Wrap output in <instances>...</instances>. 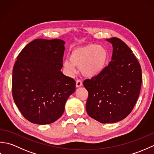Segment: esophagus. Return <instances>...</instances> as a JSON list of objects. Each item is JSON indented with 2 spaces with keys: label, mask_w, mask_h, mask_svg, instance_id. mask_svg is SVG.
Segmentation results:
<instances>
[{
  "label": "esophagus",
  "mask_w": 154,
  "mask_h": 154,
  "mask_svg": "<svg viewBox=\"0 0 154 154\" xmlns=\"http://www.w3.org/2000/svg\"><path fill=\"white\" fill-rule=\"evenodd\" d=\"M82 81H81V80H77L76 81V87H80L82 86Z\"/></svg>",
  "instance_id": "esophagus-1"
}]
</instances>
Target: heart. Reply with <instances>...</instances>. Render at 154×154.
Here are the masks:
<instances>
[{
    "label": "heart",
    "mask_w": 154,
    "mask_h": 154,
    "mask_svg": "<svg viewBox=\"0 0 154 154\" xmlns=\"http://www.w3.org/2000/svg\"><path fill=\"white\" fill-rule=\"evenodd\" d=\"M109 60L107 49L95 44H88L73 49L63 66L69 75L75 73V66L80 67L85 77L92 78L100 74L106 68Z\"/></svg>",
    "instance_id": "1"
}]
</instances>
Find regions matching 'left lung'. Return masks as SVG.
<instances>
[{
    "instance_id": "obj_1",
    "label": "left lung",
    "mask_w": 154,
    "mask_h": 154,
    "mask_svg": "<svg viewBox=\"0 0 154 154\" xmlns=\"http://www.w3.org/2000/svg\"><path fill=\"white\" fill-rule=\"evenodd\" d=\"M113 50L109 65L97 76L84 81L89 96L86 110L100 123H115L132 112L140 94L142 69L130 48L119 38L106 39Z\"/></svg>"
}]
</instances>
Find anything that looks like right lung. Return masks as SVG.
Here are the masks:
<instances>
[{"label":"right lung","instance_id":"obj_1","mask_svg":"<svg viewBox=\"0 0 154 154\" xmlns=\"http://www.w3.org/2000/svg\"><path fill=\"white\" fill-rule=\"evenodd\" d=\"M65 44L60 39H36L18 55L12 71V96L32 123L44 125L56 121L75 92V80L61 71Z\"/></svg>","mask_w":154,"mask_h":154}]
</instances>
